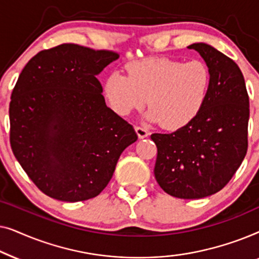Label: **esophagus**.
I'll list each match as a JSON object with an SVG mask.
<instances>
[{
    "label": "esophagus",
    "mask_w": 259,
    "mask_h": 259,
    "mask_svg": "<svg viewBox=\"0 0 259 259\" xmlns=\"http://www.w3.org/2000/svg\"><path fill=\"white\" fill-rule=\"evenodd\" d=\"M136 132L138 134V137H139V139H144V138L150 136V132H148L146 128H144V127H140V126H136Z\"/></svg>",
    "instance_id": "esophagus-1"
}]
</instances>
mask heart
I'll return each instance as SVG.
<instances>
[{"mask_svg":"<svg viewBox=\"0 0 259 259\" xmlns=\"http://www.w3.org/2000/svg\"><path fill=\"white\" fill-rule=\"evenodd\" d=\"M127 75L109 74L104 94L109 107L119 115H128L146 104L145 119L178 130L199 114L211 86V72L201 60L150 58L130 62Z\"/></svg>","mask_w":259,"mask_h":259,"instance_id":"heart-1","label":"heart"}]
</instances>
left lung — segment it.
Returning <instances> with one entry per match:
<instances>
[{
	"label": "left lung",
	"mask_w": 259,
	"mask_h": 259,
	"mask_svg": "<svg viewBox=\"0 0 259 259\" xmlns=\"http://www.w3.org/2000/svg\"><path fill=\"white\" fill-rule=\"evenodd\" d=\"M208 66L211 86L196 118L176 132L154 133V176L169 196L199 199L217 193L242 164L247 151L249 95L237 63L210 45L193 44Z\"/></svg>",
	"instance_id": "1"
}]
</instances>
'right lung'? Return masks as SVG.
Segmentation results:
<instances>
[{"instance_id": "add662e5", "label": "right lung", "mask_w": 259, "mask_h": 259, "mask_svg": "<svg viewBox=\"0 0 259 259\" xmlns=\"http://www.w3.org/2000/svg\"><path fill=\"white\" fill-rule=\"evenodd\" d=\"M119 54L63 44L24 66L9 105L10 146L24 172L54 199L82 201L107 186L138 136L106 106L98 74Z\"/></svg>"}]
</instances>
